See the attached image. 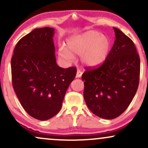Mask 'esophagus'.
<instances>
[{
    "instance_id": "34e87169",
    "label": "esophagus",
    "mask_w": 148,
    "mask_h": 148,
    "mask_svg": "<svg viewBox=\"0 0 148 148\" xmlns=\"http://www.w3.org/2000/svg\"><path fill=\"white\" fill-rule=\"evenodd\" d=\"M82 74H83L82 71H81V70H79V69H78L77 72H76V78H80L81 76H82Z\"/></svg>"
}]
</instances>
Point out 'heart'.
Segmentation results:
<instances>
[{
  "mask_svg": "<svg viewBox=\"0 0 148 148\" xmlns=\"http://www.w3.org/2000/svg\"><path fill=\"white\" fill-rule=\"evenodd\" d=\"M111 46V40L106 35L90 30L70 37L67 41V47H60L58 53L61 58L69 62L75 59L74 54L81 56L83 64L96 67L106 60Z\"/></svg>",
  "mask_w": 148,
  "mask_h": 148,
  "instance_id": "heart-1",
  "label": "heart"
}]
</instances>
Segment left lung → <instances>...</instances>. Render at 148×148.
Instances as JSON below:
<instances>
[{"label": "left lung", "instance_id": "obj_1", "mask_svg": "<svg viewBox=\"0 0 148 148\" xmlns=\"http://www.w3.org/2000/svg\"><path fill=\"white\" fill-rule=\"evenodd\" d=\"M115 40L102 65L86 68L81 79L89 109L99 118L111 120L127 109L139 84L140 58L134 42L113 28Z\"/></svg>", "mask_w": 148, "mask_h": 148}]
</instances>
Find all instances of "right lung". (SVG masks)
<instances>
[{
  "label": "right lung",
  "instance_id": "1",
  "mask_svg": "<svg viewBox=\"0 0 148 148\" xmlns=\"http://www.w3.org/2000/svg\"><path fill=\"white\" fill-rule=\"evenodd\" d=\"M54 28H36L18 42L11 60L12 86L21 106L33 118H51L60 111L76 68L56 63Z\"/></svg>",
  "mask_w": 148,
  "mask_h": 148
}]
</instances>
